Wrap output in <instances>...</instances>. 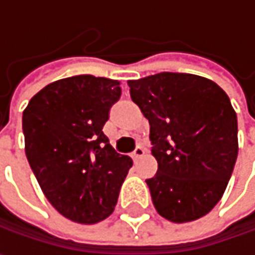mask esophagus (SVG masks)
<instances>
[{
	"label": "esophagus",
	"instance_id": "1",
	"mask_svg": "<svg viewBox=\"0 0 255 255\" xmlns=\"http://www.w3.org/2000/svg\"><path fill=\"white\" fill-rule=\"evenodd\" d=\"M143 154H144V149H143L142 146H137V147L134 149V152H133V154H132L133 160H137L139 157H142Z\"/></svg>",
	"mask_w": 255,
	"mask_h": 255
}]
</instances>
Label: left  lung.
Wrapping results in <instances>:
<instances>
[{
    "mask_svg": "<svg viewBox=\"0 0 255 255\" xmlns=\"http://www.w3.org/2000/svg\"><path fill=\"white\" fill-rule=\"evenodd\" d=\"M128 85L150 125L157 173L146 183L156 210L173 223L206 216L223 197L239 153L227 93L207 78L174 72Z\"/></svg>",
    "mask_w": 255,
    "mask_h": 255,
    "instance_id": "left-lung-1",
    "label": "left lung"
}]
</instances>
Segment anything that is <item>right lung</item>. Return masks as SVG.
Here are the masks:
<instances>
[{
    "mask_svg": "<svg viewBox=\"0 0 255 255\" xmlns=\"http://www.w3.org/2000/svg\"><path fill=\"white\" fill-rule=\"evenodd\" d=\"M121 82L93 75L55 81L22 113L25 154L45 197L64 217L95 224L112 214L132 159L103 133Z\"/></svg>",
    "mask_w": 255,
    "mask_h": 255,
    "instance_id": "1",
    "label": "right lung"
}]
</instances>
